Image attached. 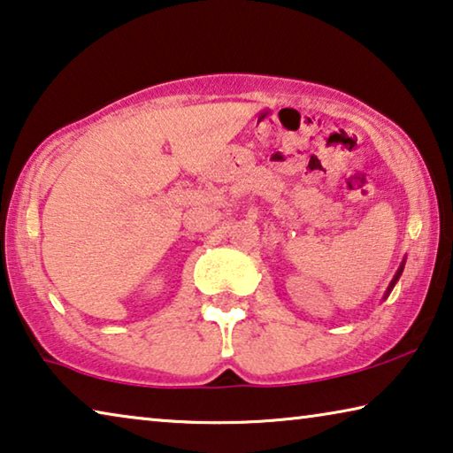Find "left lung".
<instances>
[{
  "mask_svg": "<svg viewBox=\"0 0 453 453\" xmlns=\"http://www.w3.org/2000/svg\"><path fill=\"white\" fill-rule=\"evenodd\" d=\"M402 271H403V265H402V266H399L397 275H395V279H394V280H391V285H389V288H388V293H389V291H391V288H394V285L397 283V279H399V275H402Z\"/></svg>",
  "mask_w": 453,
  "mask_h": 453,
  "instance_id": "1",
  "label": "left lung"
}]
</instances>
